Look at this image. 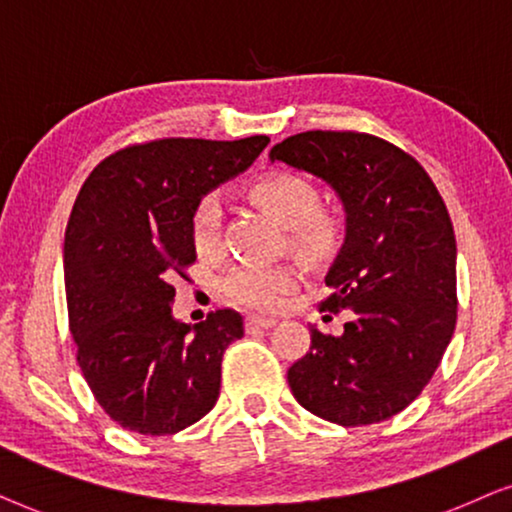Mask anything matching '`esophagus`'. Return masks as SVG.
<instances>
[{"label": "esophagus", "instance_id": "obj_1", "mask_svg": "<svg viewBox=\"0 0 512 512\" xmlns=\"http://www.w3.org/2000/svg\"><path fill=\"white\" fill-rule=\"evenodd\" d=\"M276 318H264V316H248L245 318V330H267V327H274Z\"/></svg>", "mask_w": 512, "mask_h": 512}]
</instances>
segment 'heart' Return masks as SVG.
Listing matches in <instances>:
<instances>
[{"mask_svg":"<svg viewBox=\"0 0 512 512\" xmlns=\"http://www.w3.org/2000/svg\"><path fill=\"white\" fill-rule=\"evenodd\" d=\"M248 199L285 227L292 252L306 262L335 257L346 241V220L332 208H320V192L302 175L264 173L248 185ZM189 236L196 252L208 255L220 243V206L215 196H201L189 213ZM297 288L290 264H234L220 276V290L231 304L252 311H274Z\"/></svg>","mask_w":512,"mask_h":512,"instance_id":"heart-1","label":"heart"}]
</instances>
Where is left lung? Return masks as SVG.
Segmentation results:
<instances>
[{"instance_id":"left-lung-1","label":"left lung","mask_w":512,"mask_h":512,"mask_svg":"<svg viewBox=\"0 0 512 512\" xmlns=\"http://www.w3.org/2000/svg\"><path fill=\"white\" fill-rule=\"evenodd\" d=\"M323 177L342 196L346 243L320 311H349L342 335L311 330L290 365L297 403L339 426L403 412L438 370L456 325L452 217L424 166L393 142L360 131H306L271 149ZM332 318V316H327Z\"/></svg>"}]
</instances>
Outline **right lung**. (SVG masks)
Here are the masks:
<instances>
[{"label": "right lung", "instance_id": "1", "mask_svg": "<svg viewBox=\"0 0 512 512\" xmlns=\"http://www.w3.org/2000/svg\"><path fill=\"white\" fill-rule=\"evenodd\" d=\"M269 145L156 138L102 159L81 185L65 229L70 332L93 398L140 435H173L213 410L222 356L243 318L210 311L189 327L170 313L175 281H189L196 248L189 213Z\"/></svg>", "mask_w": 512, "mask_h": 512}]
</instances>
